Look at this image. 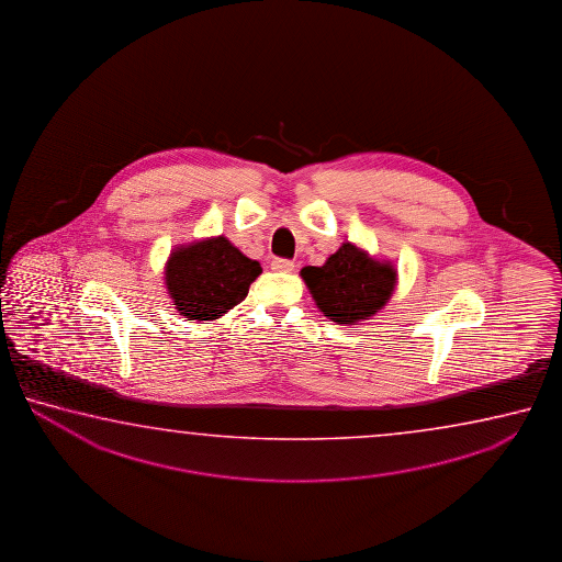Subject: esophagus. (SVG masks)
<instances>
[{
	"label": "esophagus",
	"instance_id": "esophagus-1",
	"mask_svg": "<svg viewBox=\"0 0 562 562\" xmlns=\"http://www.w3.org/2000/svg\"><path fill=\"white\" fill-rule=\"evenodd\" d=\"M271 269H273V271H283V273H289V271H293V269H295V263H293L291 259H285V257H276V259L271 261Z\"/></svg>",
	"mask_w": 562,
	"mask_h": 562
}]
</instances>
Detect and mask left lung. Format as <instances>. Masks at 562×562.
<instances>
[{"mask_svg": "<svg viewBox=\"0 0 562 562\" xmlns=\"http://www.w3.org/2000/svg\"><path fill=\"white\" fill-rule=\"evenodd\" d=\"M301 276L324 316L338 324L358 323L378 313L395 285L393 267L371 259L352 244H342L323 267H305Z\"/></svg>", "mask_w": 562, "mask_h": 562, "instance_id": "1", "label": "left lung"}]
</instances>
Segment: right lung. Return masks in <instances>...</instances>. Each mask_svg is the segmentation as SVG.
<instances>
[{
  "label": "right lung",
  "instance_id": "1",
  "mask_svg": "<svg viewBox=\"0 0 562 562\" xmlns=\"http://www.w3.org/2000/svg\"><path fill=\"white\" fill-rule=\"evenodd\" d=\"M261 266L234 248L228 239L212 238L172 254L165 279L175 305L189 321H214L248 296Z\"/></svg>",
  "mask_w": 562,
  "mask_h": 562
}]
</instances>
